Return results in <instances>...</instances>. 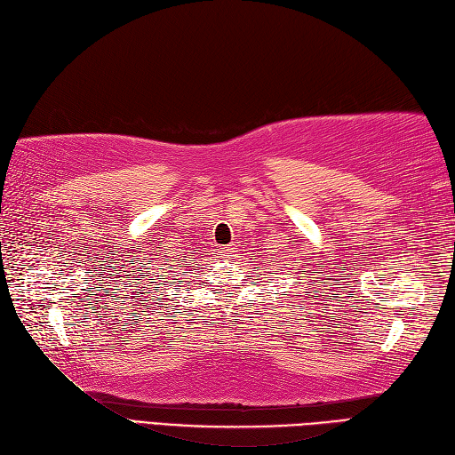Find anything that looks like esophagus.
I'll use <instances>...</instances> for the list:
<instances>
[{
  "label": "esophagus",
  "instance_id": "obj_1",
  "mask_svg": "<svg viewBox=\"0 0 455 455\" xmlns=\"http://www.w3.org/2000/svg\"><path fill=\"white\" fill-rule=\"evenodd\" d=\"M235 254V246H220L219 248V256L220 258H228V256H233Z\"/></svg>",
  "mask_w": 455,
  "mask_h": 455
}]
</instances>
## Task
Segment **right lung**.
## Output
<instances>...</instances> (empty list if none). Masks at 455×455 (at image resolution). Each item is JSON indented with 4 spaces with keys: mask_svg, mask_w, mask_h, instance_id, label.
<instances>
[{
    "mask_svg": "<svg viewBox=\"0 0 455 455\" xmlns=\"http://www.w3.org/2000/svg\"><path fill=\"white\" fill-rule=\"evenodd\" d=\"M173 262H176V259H173ZM156 266H158V272H160V269H166V267L170 266V262H158V264H154V267H156ZM176 267H186V266H181V262H178ZM176 267H173V269H176Z\"/></svg>",
    "mask_w": 455,
    "mask_h": 455,
    "instance_id": "obj_1",
    "label": "right lung"
}]
</instances>
